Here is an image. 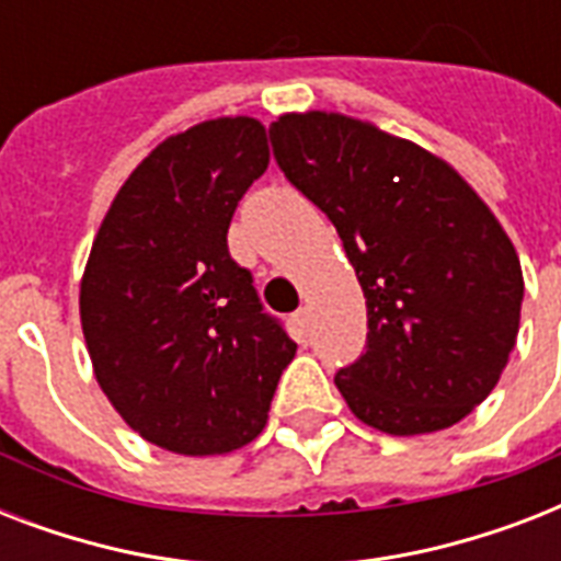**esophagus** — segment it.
I'll use <instances>...</instances> for the list:
<instances>
[{
	"label": "esophagus",
	"mask_w": 561,
	"mask_h": 561,
	"mask_svg": "<svg viewBox=\"0 0 561 561\" xmlns=\"http://www.w3.org/2000/svg\"><path fill=\"white\" fill-rule=\"evenodd\" d=\"M294 320H297V325H299V332L306 334L308 332V325H311V308H299L297 314H294Z\"/></svg>",
	"instance_id": "esophagus-1"
}]
</instances>
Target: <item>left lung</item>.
Masks as SVG:
<instances>
[{
	"label": "left lung",
	"instance_id": "obj_1",
	"mask_svg": "<svg viewBox=\"0 0 561 561\" xmlns=\"http://www.w3.org/2000/svg\"><path fill=\"white\" fill-rule=\"evenodd\" d=\"M271 139L367 297V352L334 375L350 410L390 436L457 425L495 390L522 323V262L501 220L443 157L364 118L285 113Z\"/></svg>",
	"mask_w": 561,
	"mask_h": 561
}]
</instances>
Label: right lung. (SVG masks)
<instances>
[{"label": "right lung", "mask_w": 561, "mask_h": 561, "mask_svg": "<svg viewBox=\"0 0 561 561\" xmlns=\"http://www.w3.org/2000/svg\"><path fill=\"white\" fill-rule=\"evenodd\" d=\"M259 118L220 116L162 139L101 220L81 276L95 381L148 443L186 457L244 448L297 355L229 259L238 201L267 171Z\"/></svg>", "instance_id": "obj_1"}]
</instances>
